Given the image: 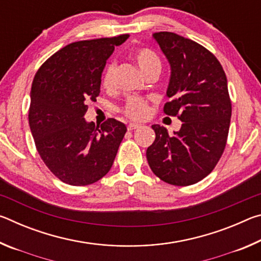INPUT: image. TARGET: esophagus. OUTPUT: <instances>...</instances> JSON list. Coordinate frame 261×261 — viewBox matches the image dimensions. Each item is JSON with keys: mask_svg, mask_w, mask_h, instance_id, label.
<instances>
[{"mask_svg": "<svg viewBox=\"0 0 261 261\" xmlns=\"http://www.w3.org/2000/svg\"><path fill=\"white\" fill-rule=\"evenodd\" d=\"M141 125L140 124H137V123H130L129 125H127V130L132 131V130H136V129H139Z\"/></svg>", "mask_w": 261, "mask_h": 261, "instance_id": "obj_1", "label": "esophagus"}]
</instances>
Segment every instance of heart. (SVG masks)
<instances>
[{"label":"heart","mask_w":261,"mask_h":261,"mask_svg":"<svg viewBox=\"0 0 261 261\" xmlns=\"http://www.w3.org/2000/svg\"><path fill=\"white\" fill-rule=\"evenodd\" d=\"M134 59L138 64L144 74H147L151 71H160L161 60L160 57L147 48H140L134 53ZM115 72H116V65L115 63H109L106 67L102 74V86L106 88H112L115 84ZM123 114L131 120L140 121L144 120L148 114V103L146 100L139 96H129L126 99L124 106L122 107Z\"/></svg>","instance_id":"1"}]
</instances>
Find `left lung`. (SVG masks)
Here are the masks:
<instances>
[{
  "mask_svg": "<svg viewBox=\"0 0 261 261\" xmlns=\"http://www.w3.org/2000/svg\"><path fill=\"white\" fill-rule=\"evenodd\" d=\"M154 40L170 64L163 107L183 122L173 136L166 127L152 125L155 140L146 158L154 174L163 182L187 187L205 178L227 144L231 117L226 73L218 59L202 47L173 32H158Z\"/></svg>",
  "mask_w": 261,
  "mask_h": 261,
  "instance_id": "8db88e82",
  "label": "left lung"
}]
</instances>
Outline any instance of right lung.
Wrapping results in <instances>:
<instances>
[{
  "label": "right lung",
  "instance_id": "obj_1",
  "mask_svg": "<svg viewBox=\"0 0 261 261\" xmlns=\"http://www.w3.org/2000/svg\"><path fill=\"white\" fill-rule=\"evenodd\" d=\"M129 34L72 42L43 63L31 88L30 129L42 161L62 182L83 187L112 168L126 126L108 118L86 122L88 101L100 93L101 74L115 47Z\"/></svg>",
  "mask_w": 261,
  "mask_h": 261
}]
</instances>
